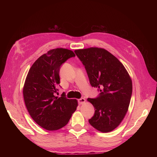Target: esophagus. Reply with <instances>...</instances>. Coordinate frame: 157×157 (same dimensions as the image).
Listing matches in <instances>:
<instances>
[{"label":"esophagus","mask_w":157,"mask_h":157,"mask_svg":"<svg viewBox=\"0 0 157 157\" xmlns=\"http://www.w3.org/2000/svg\"><path fill=\"white\" fill-rule=\"evenodd\" d=\"M86 102V100L84 98H81L78 99V103L79 104H83Z\"/></svg>","instance_id":"34e87169"}]
</instances>
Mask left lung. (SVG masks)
Listing matches in <instances>:
<instances>
[{
    "label": "left lung",
    "mask_w": 157,
    "mask_h": 157,
    "mask_svg": "<svg viewBox=\"0 0 157 157\" xmlns=\"http://www.w3.org/2000/svg\"><path fill=\"white\" fill-rule=\"evenodd\" d=\"M75 52L84 66L91 86L100 92L97 98L87 99L95 110L89 122L102 132L113 130L128 110L132 94L131 78L120 61L105 49L93 47Z\"/></svg>",
    "instance_id": "8db88e82"
}]
</instances>
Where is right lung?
<instances>
[{"label": "right lung", "instance_id": "obj_1", "mask_svg": "<svg viewBox=\"0 0 157 157\" xmlns=\"http://www.w3.org/2000/svg\"><path fill=\"white\" fill-rule=\"evenodd\" d=\"M75 56L68 49L51 50L39 57L28 73L23 89L25 104L33 121L44 129L63 127L76 110V99L66 98L64 93L60 98L55 96L58 91L61 64Z\"/></svg>", "mask_w": 157, "mask_h": 157}]
</instances>
